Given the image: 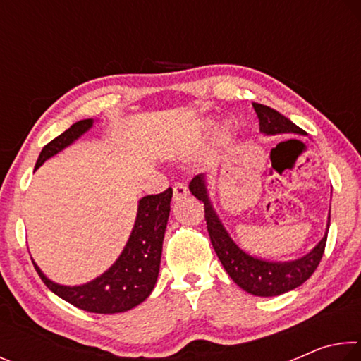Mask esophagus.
Instances as JSON below:
<instances>
[{"label": "esophagus", "instance_id": "34e87169", "mask_svg": "<svg viewBox=\"0 0 361 361\" xmlns=\"http://www.w3.org/2000/svg\"><path fill=\"white\" fill-rule=\"evenodd\" d=\"M188 195V188L185 185H181V183H176L173 186V200L175 202H180Z\"/></svg>", "mask_w": 361, "mask_h": 361}]
</instances>
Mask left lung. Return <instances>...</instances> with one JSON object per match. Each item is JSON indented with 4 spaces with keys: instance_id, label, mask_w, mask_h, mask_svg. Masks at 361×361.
Segmentation results:
<instances>
[{
    "instance_id": "obj_1",
    "label": "left lung",
    "mask_w": 361,
    "mask_h": 361,
    "mask_svg": "<svg viewBox=\"0 0 361 361\" xmlns=\"http://www.w3.org/2000/svg\"><path fill=\"white\" fill-rule=\"evenodd\" d=\"M253 108L259 119V132L262 135H282V133L305 135V132L299 129L295 122H291L276 109L261 105V103H253ZM189 191L195 199H199L204 204L207 229H209L212 245L215 248V253L218 255L226 272L242 290H245L250 295L262 298L283 295V293L302 285L319 266L323 252H325L329 215L325 235L309 253L291 261H271L250 255L237 245L234 239L229 235L216 210L213 209L209 192V181H207L205 173L194 176L189 183Z\"/></svg>"
}]
</instances>
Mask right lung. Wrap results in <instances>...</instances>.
<instances>
[{
	"instance_id": "right-lung-1",
	"label": "right lung",
	"mask_w": 361,
	"mask_h": 361,
	"mask_svg": "<svg viewBox=\"0 0 361 361\" xmlns=\"http://www.w3.org/2000/svg\"><path fill=\"white\" fill-rule=\"evenodd\" d=\"M94 126V119L75 122L62 135L42 148L36 162L39 169L47 159L59 154L81 138ZM172 188L138 200L137 218L126 247L111 266L99 277L82 285H62L49 279L33 261L36 272L54 295L78 309L94 314H119L142 304L151 295L159 276L162 242L166 234Z\"/></svg>"
}]
</instances>
